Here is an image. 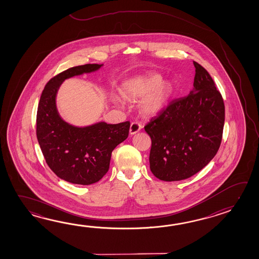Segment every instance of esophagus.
<instances>
[{"label":"esophagus","mask_w":259,"mask_h":259,"mask_svg":"<svg viewBox=\"0 0 259 259\" xmlns=\"http://www.w3.org/2000/svg\"><path fill=\"white\" fill-rule=\"evenodd\" d=\"M142 128V124L138 123V122H132L131 124V127H130V134H136L137 132H140Z\"/></svg>","instance_id":"esophagus-1"}]
</instances>
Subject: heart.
<instances>
[{
  "label": "heart",
  "mask_w": 259,
  "mask_h": 259,
  "mask_svg": "<svg viewBox=\"0 0 259 259\" xmlns=\"http://www.w3.org/2000/svg\"><path fill=\"white\" fill-rule=\"evenodd\" d=\"M174 93L173 81L163 80V77L155 72L128 78L122 83L120 88L123 99L130 102L143 99L139 104V111L145 117L156 116L164 110ZM112 101L115 105H121V100L117 96Z\"/></svg>",
  "instance_id": "b5f03b06"
}]
</instances>
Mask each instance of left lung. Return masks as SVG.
Returning <instances> with one entry per match:
<instances>
[{
    "mask_svg": "<svg viewBox=\"0 0 259 259\" xmlns=\"http://www.w3.org/2000/svg\"><path fill=\"white\" fill-rule=\"evenodd\" d=\"M193 91L172 101L144 127L152 140L150 169L164 182L193 176L220 149L225 106L209 73L193 62Z\"/></svg>",
    "mask_w": 259,
    "mask_h": 259,
    "instance_id": "1",
    "label": "left lung"
}]
</instances>
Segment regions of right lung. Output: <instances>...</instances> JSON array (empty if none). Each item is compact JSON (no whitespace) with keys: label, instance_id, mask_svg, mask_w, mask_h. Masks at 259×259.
I'll list each match as a JSON object with an SVG mask.
<instances>
[{"label":"right lung","instance_id":"1","mask_svg":"<svg viewBox=\"0 0 259 259\" xmlns=\"http://www.w3.org/2000/svg\"><path fill=\"white\" fill-rule=\"evenodd\" d=\"M104 65L87 64L68 68L44 87L37 112V139L47 165L55 175L74 184L90 185L109 169L111 154L127 138L131 123L97 122L77 127L65 121L56 107V95L67 78L97 71Z\"/></svg>","mask_w":259,"mask_h":259}]
</instances>
